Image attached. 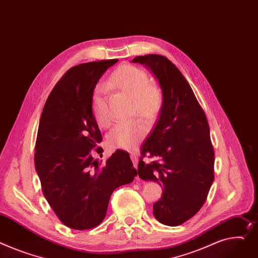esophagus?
Returning a JSON list of instances; mask_svg holds the SVG:
<instances>
[{
  "instance_id": "34e87169",
  "label": "esophagus",
  "mask_w": 258,
  "mask_h": 258,
  "mask_svg": "<svg viewBox=\"0 0 258 258\" xmlns=\"http://www.w3.org/2000/svg\"><path fill=\"white\" fill-rule=\"evenodd\" d=\"M131 159H132V161H133L134 167H135L136 169L138 168V163H139V161H138V157H137V154H136V153H131Z\"/></svg>"
}]
</instances>
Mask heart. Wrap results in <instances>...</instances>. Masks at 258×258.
<instances>
[{"mask_svg": "<svg viewBox=\"0 0 258 258\" xmlns=\"http://www.w3.org/2000/svg\"><path fill=\"white\" fill-rule=\"evenodd\" d=\"M107 84L115 86L134 99L136 113L147 121L156 118L162 104V92L156 85L150 84L148 75L141 68L134 65H122L109 78ZM106 87L102 84L96 86L92 96V112L98 125L108 127L111 118L106 107ZM147 128L140 121H128L115 125L108 134L110 146L124 150H134L144 138Z\"/></svg>", "mask_w": 258, "mask_h": 258, "instance_id": "heart-1", "label": "heart"}]
</instances>
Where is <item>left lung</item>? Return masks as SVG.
I'll use <instances>...</instances> for the list:
<instances>
[{"instance_id":"8db88e82","label":"left lung","mask_w":258,"mask_h":258,"mask_svg":"<svg viewBox=\"0 0 258 258\" xmlns=\"http://www.w3.org/2000/svg\"><path fill=\"white\" fill-rule=\"evenodd\" d=\"M132 62L147 67L162 90L159 118L141 148L138 174L163 186L162 198L153 204L154 218L178 226L202 208L214 181L209 122L191 86L170 60L150 54ZM146 154L159 161L146 164L142 160Z\"/></svg>"}]
</instances>
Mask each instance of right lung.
<instances>
[{
    "instance_id": "1",
    "label": "right lung",
    "mask_w": 258,
    "mask_h": 258,
    "mask_svg": "<svg viewBox=\"0 0 258 258\" xmlns=\"http://www.w3.org/2000/svg\"><path fill=\"white\" fill-rule=\"evenodd\" d=\"M118 59L71 68L50 92L40 117L35 146V169L42 192L64 225L86 230L105 219L115 188L137 175L130 154L117 149L107 162L102 137L92 112L95 86Z\"/></svg>"
}]
</instances>
